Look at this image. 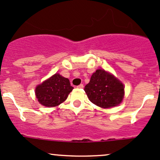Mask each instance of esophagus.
Here are the masks:
<instances>
[{
  "instance_id": "1",
  "label": "esophagus",
  "mask_w": 160,
  "mask_h": 160,
  "mask_svg": "<svg viewBox=\"0 0 160 160\" xmlns=\"http://www.w3.org/2000/svg\"><path fill=\"white\" fill-rule=\"evenodd\" d=\"M83 84H80V85H79V86H77V88H79V89H82V88H83Z\"/></svg>"
}]
</instances>
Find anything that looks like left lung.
<instances>
[{
  "label": "left lung",
  "instance_id": "1",
  "mask_svg": "<svg viewBox=\"0 0 160 160\" xmlns=\"http://www.w3.org/2000/svg\"><path fill=\"white\" fill-rule=\"evenodd\" d=\"M84 90L90 102L104 108L120 104L124 94V85L113 75L102 69L92 73Z\"/></svg>",
  "mask_w": 160,
  "mask_h": 160
}]
</instances>
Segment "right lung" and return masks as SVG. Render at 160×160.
I'll use <instances>...</instances> for the list:
<instances>
[{
    "instance_id": "add662e5",
    "label": "right lung",
    "mask_w": 160,
    "mask_h": 160,
    "mask_svg": "<svg viewBox=\"0 0 160 160\" xmlns=\"http://www.w3.org/2000/svg\"><path fill=\"white\" fill-rule=\"evenodd\" d=\"M68 78L55 73L52 77L37 86L36 96L39 103L44 106H57L64 102L68 94L73 90Z\"/></svg>"
}]
</instances>
